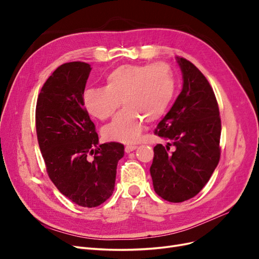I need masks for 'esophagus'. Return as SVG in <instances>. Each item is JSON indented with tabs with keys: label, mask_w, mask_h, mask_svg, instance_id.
Here are the masks:
<instances>
[{
	"label": "esophagus",
	"mask_w": 259,
	"mask_h": 259,
	"mask_svg": "<svg viewBox=\"0 0 259 259\" xmlns=\"http://www.w3.org/2000/svg\"><path fill=\"white\" fill-rule=\"evenodd\" d=\"M136 148H137V146H135V145H127V146H125V152L130 153V152H132V151H134Z\"/></svg>",
	"instance_id": "obj_1"
}]
</instances>
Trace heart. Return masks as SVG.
I'll return each mask as SVG.
<instances>
[{"label": "heart", "instance_id": "obj_1", "mask_svg": "<svg viewBox=\"0 0 259 259\" xmlns=\"http://www.w3.org/2000/svg\"><path fill=\"white\" fill-rule=\"evenodd\" d=\"M174 93L175 77L168 65H122L106 75L105 88L85 90L83 104L91 115L107 120L122 100L125 109L103 133L109 140L134 143L145 121L154 122L166 111Z\"/></svg>", "mask_w": 259, "mask_h": 259}]
</instances>
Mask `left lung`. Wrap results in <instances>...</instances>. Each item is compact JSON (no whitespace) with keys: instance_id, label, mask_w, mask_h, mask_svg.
I'll use <instances>...</instances> for the list:
<instances>
[{"instance_id":"left-lung-1","label":"left lung","mask_w":259,"mask_h":259,"mask_svg":"<svg viewBox=\"0 0 259 259\" xmlns=\"http://www.w3.org/2000/svg\"><path fill=\"white\" fill-rule=\"evenodd\" d=\"M183 73V90L154 130L168 140L158 144L150 166L156 194L168 202H184L206 185L221 159L222 122L215 94L192 62L176 57ZM175 150L169 152L170 146Z\"/></svg>"}]
</instances>
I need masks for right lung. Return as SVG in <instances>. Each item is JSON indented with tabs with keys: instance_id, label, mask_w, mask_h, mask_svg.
<instances>
[{
	"instance_id": "obj_1",
	"label": "right lung",
	"mask_w": 259,
	"mask_h": 259,
	"mask_svg": "<svg viewBox=\"0 0 259 259\" xmlns=\"http://www.w3.org/2000/svg\"><path fill=\"white\" fill-rule=\"evenodd\" d=\"M86 62L59 66L44 83L35 108L37 142L46 170L57 189L75 204L96 207L111 197L120 143L99 145L84 108L83 93L91 72Z\"/></svg>"
}]
</instances>
